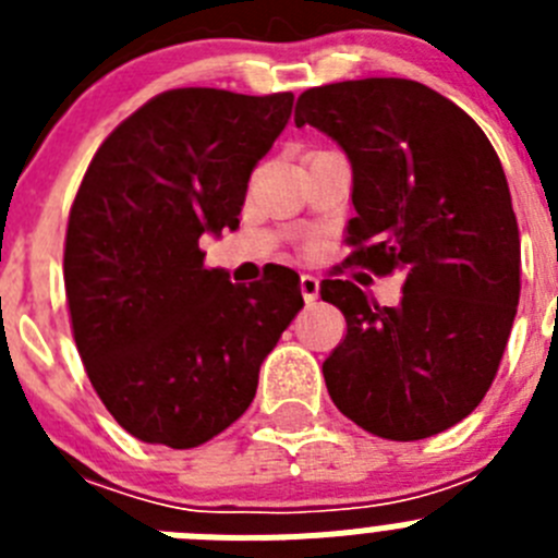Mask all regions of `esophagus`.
Listing matches in <instances>:
<instances>
[{
	"label": "esophagus",
	"mask_w": 558,
	"mask_h": 558,
	"mask_svg": "<svg viewBox=\"0 0 558 558\" xmlns=\"http://www.w3.org/2000/svg\"><path fill=\"white\" fill-rule=\"evenodd\" d=\"M302 295H304V302L307 304H313L315 299H318V290H322V282H318V279H315L313 274H302Z\"/></svg>",
	"instance_id": "1"
}]
</instances>
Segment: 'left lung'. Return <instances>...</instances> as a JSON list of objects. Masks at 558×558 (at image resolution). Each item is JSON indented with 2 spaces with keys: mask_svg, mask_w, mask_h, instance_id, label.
<instances>
[{
  "mask_svg": "<svg viewBox=\"0 0 558 558\" xmlns=\"http://www.w3.org/2000/svg\"><path fill=\"white\" fill-rule=\"evenodd\" d=\"M313 125L352 165L349 245L374 274H405L399 307L324 279L347 315L324 360L327 391L354 425L416 441L477 408L520 302V231L506 172L470 113L402 77L307 88L295 128Z\"/></svg>",
  "mask_w": 558,
  "mask_h": 558,
  "instance_id": "left-lung-1",
  "label": "left lung"
}]
</instances>
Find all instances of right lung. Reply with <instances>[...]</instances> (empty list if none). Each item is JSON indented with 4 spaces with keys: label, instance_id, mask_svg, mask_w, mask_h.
<instances>
[{
    "label": "right lung",
    "instance_id": "add662e5",
    "mask_svg": "<svg viewBox=\"0 0 558 558\" xmlns=\"http://www.w3.org/2000/svg\"><path fill=\"white\" fill-rule=\"evenodd\" d=\"M293 95L172 88L131 113L69 211L63 282L97 397L131 436L198 447L248 411L259 366L304 307L299 274L251 288L206 268L201 234L240 226L251 170Z\"/></svg>",
    "mask_w": 558,
    "mask_h": 558
}]
</instances>
